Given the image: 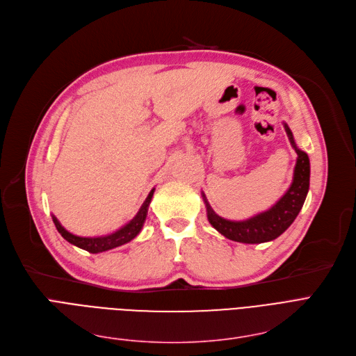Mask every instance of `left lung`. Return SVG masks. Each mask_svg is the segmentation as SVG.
<instances>
[{
  "label": "left lung",
  "instance_id": "left-lung-1",
  "mask_svg": "<svg viewBox=\"0 0 356 356\" xmlns=\"http://www.w3.org/2000/svg\"><path fill=\"white\" fill-rule=\"evenodd\" d=\"M284 127L298 158L294 168L291 187L273 207L248 220L234 222V220H227L216 214L214 210L210 207L206 195L202 194V200H204L207 207V217L210 225L217 232L222 233L225 238L241 243H264L274 241L291 226V223L298 216L310 187V161L306 152L297 147L293 133L290 127L286 126V123H284Z\"/></svg>",
  "mask_w": 356,
  "mask_h": 356
}]
</instances>
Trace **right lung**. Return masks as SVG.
I'll list each match as a JSON object with an SVG mask.
<instances>
[{
    "label": "right lung",
    "instance_id": "add662e5",
    "mask_svg": "<svg viewBox=\"0 0 356 356\" xmlns=\"http://www.w3.org/2000/svg\"><path fill=\"white\" fill-rule=\"evenodd\" d=\"M154 193H155V188L149 193L147 198L145 200V202L142 204L140 210L138 211V214L134 216L126 226L120 227V229L110 233V234L98 236V238H82V236L72 234L59 223V220L55 216H52V218H54V223H55L58 232L62 234V238L66 239L70 243H72V245H75V246H78L83 250H88L90 253L106 252V250L114 249L117 246H122V245H124V243L130 242L131 239L136 238V236L139 234V232L143 227V223H145L146 216H147V209H149V204L152 201V197H154Z\"/></svg>",
    "mask_w": 356,
    "mask_h": 356
}]
</instances>
